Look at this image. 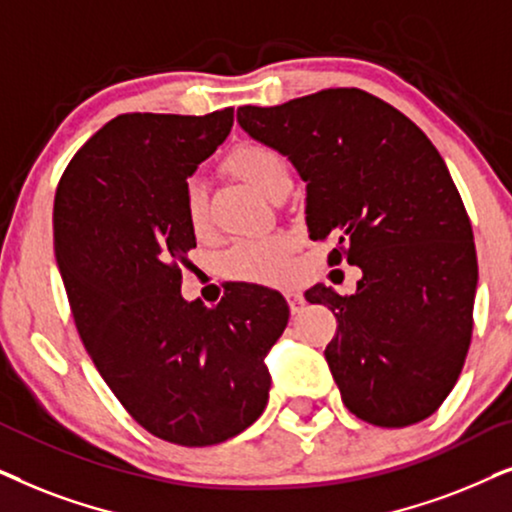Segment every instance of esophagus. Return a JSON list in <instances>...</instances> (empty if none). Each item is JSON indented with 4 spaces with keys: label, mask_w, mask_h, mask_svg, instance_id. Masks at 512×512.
<instances>
[{
    "label": "esophagus",
    "mask_w": 512,
    "mask_h": 512,
    "mask_svg": "<svg viewBox=\"0 0 512 512\" xmlns=\"http://www.w3.org/2000/svg\"><path fill=\"white\" fill-rule=\"evenodd\" d=\"M285 297H288L290 311H292V313H299V309H302V306H304V297L299 295L297 290H285Z\"/></svg>",
    "instance_id": "obj_1"
}]
</instances>
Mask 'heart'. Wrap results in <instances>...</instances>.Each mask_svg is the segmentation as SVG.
I'll return each instance as SVG.
<instances>
[{
    "label": "heart",
    "instance_id": "obj_1",
    "mask_svg": "<svg viewBox=\"0 0 512 512\" xmlns=\"http://www.w3.org/2000/svg\"><path fill=\"white\" fill-rule=\"evenodd\" d=\"M227 170L267 199H274L278 189L290 182V170L283 156L274 147L260 145V142H245L236 147L227 159ZM182 201H185L189 229L196 236L203 234L208 227V201L199 180H187ZM290 255L292 243L285 236L252 238V241H243L229 250L227 271L238 281L276 283L288 271Z\"/></svg>",
    "mask_w": 512,
    "mask_h": 512
}]
</instances>
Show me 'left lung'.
<instances>
[{
	"label": "left lung",
	"instance_id": "left-lung-1",
	"mask_svg": "<svg viewBox=\"0 0 512 512\" xmlns=\"http://www.w3.org/2000/svg\"><path fill=\"white\" fill-rule=\"evenodd\" d=\"M236 117L306 182L309 236L337 241L330 264L363 271L353 295L320 283L304 295L339 323L325 360L344 405L384 428L431 417L461 374L478 288L473 229L440 152L360 88L245 105Z\"/></svg>",
	"mask_w": 512,
	"mask_h": 512
}]
</instances>
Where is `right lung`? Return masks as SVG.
<instances>
[{
    "instance_id": "add662e5",
    "label": "right lung",
    "mask_w": 512,
    "mask_h": 512,
    "mask_svg": "<svg viewBox=\"0 0 512 512\" xmlns=\"http://www.w3.org/2000/svg\"><path fill=\"white\" fill-rule=\"evenodd\" d=\"M234 109L119 114L74 154L53 203V248L74 325L138 424L182 447L234 438L264 412V358L288 325L281 292L236 283L217 306L182 297L196 236L187 177L227 140Z\"/></svg>"
}]
</instances>
